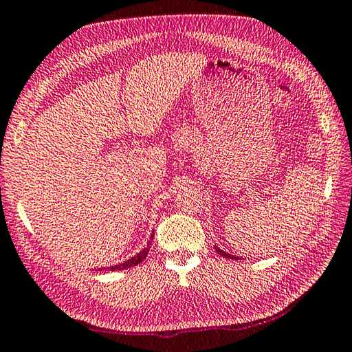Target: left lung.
I'll use <instances>...</instances> for the list:
<instances>
[{
	"instance_id": "obj_1",
	"label": "left lung",
	"mask_w": 352,
	"mask_h": 352,
	"mask_svg": "<svg viewBox=\"0 0 352 352\" xmlns=\"http://www.w3.org/2000/svg\"><path fill=\"white\" fill-rule=\"evenodd\" d=\"M216 251L221 256H223V257H228V258H239V257H236V256H231V254H228V253H225V251H222V250H219V248H216Z\"/></svg>"
}]
</instances>
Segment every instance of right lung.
<instances>
[{"label":"right lung","instance_id":"right-lung-1","mask_svg":"<svg viewBox=\"0 0 352 352\" xmlns=\"http://www.w3.org/2000/svg\"><path fill=\"white\" fill-rule=\"evenodd\" d=\"M151 241H153V236H151ZM148 243H151V242H148ZM148 250H150V247L144 248L142 251H139V253H138L135 257L129 258L127 262L119 263V265H115V267H110L109 270H110V271H121V270H127V268H131V267H136V265H139L141 262H144V258L147 257V254H148ZM104 270H105V268H104Z\"/></svg>","mask_w":352,"mask_h":352}]
</instances>
